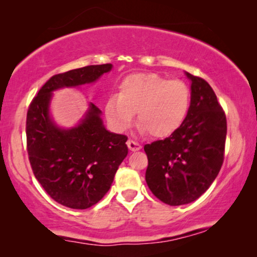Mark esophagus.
Instances as JSON below:
<instances>
[{"label": "esophagus", "instance_id": "esophagus-1", "mask_svg": "<svg viewBox=\"0 0 257 257\" xmlns=\"http://www.w3.org/2000/svg\"><path fill=\"white\" fill-rule=\"evenodd\" d=\"M127 147H128L130 151H132V152H136V151H139L140 149H142V145H140V144H138V143L133 142V140H131V139H128L127 140Z\"/></svg>", "mask_w": 257, "mask_h": 257}]
</instances>
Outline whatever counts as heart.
Returning <instances> with one entry per match:
<instances>
[{"label":"heart","instance_id":"b5f03b06","mask_svg":"<svg viewBox=\"0 0 257 257\" xmlns=\"http://www.w3.org/2000/svg\"><path fill=\"white\" fill-rule=\"evenodd\" d=\"M191 93L182 80L157 73H133L118 86L117 97L105 101V117L118 131L131 124L137 113L142 131L165 138L180 127L187 115Z\"/></svg>","mask_w":257,"mask_h":257}]
</instances>
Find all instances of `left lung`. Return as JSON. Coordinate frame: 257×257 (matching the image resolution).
<instances>
[{
    "label": "left lung",
    "instance_id": "left-lung-1",
    "mask_svg": "<svg viewBox=\"0 0 257 257\" xmlns=\"http://www.w3.org/2000/svg\"><path fill=\"white\" fill-rule=\"evenodd\" d=\"M191 80V105L184 122L164 140L147 144L145 179L151 192L170 206L199 199L219 174L227 136L226 114L205 79Z\"/></svg>",
    "mask_w": 257,
    "mask_h": 257
}]
</instances>
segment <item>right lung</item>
<instances>
[{
	"label": "right lung",
	"mask_w": 257,
	"mask_h": 257,
	"mask_svg": "<svg viewBox=\"0 0 257 257\" xmlns=\"http://www.w3.org/2000/svg\"><path fill=\"white\" fill-rule=\"evenodd\" d=\"M112 64L89 65L52 76L31 101L27 114V149L44 191L61 205L86 209L110 189L127 156V137L105 128L93 103L76 126L59 127L50 114L52 92L97 82Z\"/></svg>",
	"instance_id": "right-lung-1"
}]
</instances>
